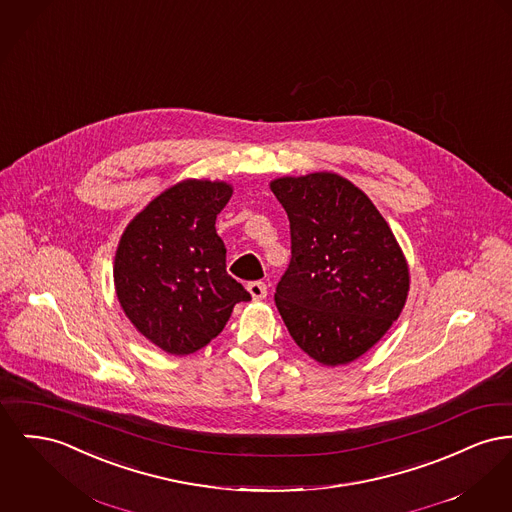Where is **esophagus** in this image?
Here are the masks:
<instances>
[{
  "label": "esophagus",
  "mask_w": 512,
  "mask_h": 512,
  "mask_svg": "<svg viewBox=\"0 0 512 512\" xmlns=\"http://www.w3.org/2000/svg\"><path fill=\"white\" fill-rule=\"evenodd\" d=\"M247 290L253 300H265L267 298V284L265 282H249Z\"/></svg>",
  "instance_id": "obj_1"
}]
</instances>
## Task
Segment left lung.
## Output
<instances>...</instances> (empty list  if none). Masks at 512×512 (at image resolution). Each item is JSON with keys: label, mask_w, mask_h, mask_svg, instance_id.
<instances>
[{"label": "left lung", "mask_w": 512, "mask_h": 512, "mask_svg": "<svg viewBox=\"0 0 512 512\" xmlns=\"http://www.w3.org/2000/svg\"><path fill=\"white\" fill-rule=\"evenodd\" d=\"M290 220L292 259L274 301L301 350L344 365L373 348L410 290L406 257L387 220L352 181L315 172L271 181Z\"/></svg>", "instance_id": "left-lung-1"}]
</instances>
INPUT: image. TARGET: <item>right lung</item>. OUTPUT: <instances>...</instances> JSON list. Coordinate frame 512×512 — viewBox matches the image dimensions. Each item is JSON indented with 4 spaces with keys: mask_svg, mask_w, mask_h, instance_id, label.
Wrapping results in <instances>:
<instances>
[{
    "mask_svg": "<svg viewBox=\"0 0 512 512\" xmlns=\"http://www.w3.org/2000/svg\"><path fill=\"white\" fill-rule=\"evenodd\" d=\"M226 181L183 180L139 212L121 236L114 284L121 309L160 350L187 356L216 338L249 292L226 272L216 214Z\"/></svg>",
    "mask_w": 512,
    "mask_h": 512,
    "instance_id": "obj_1",
    "label": "right lung"
}]
</instances>
